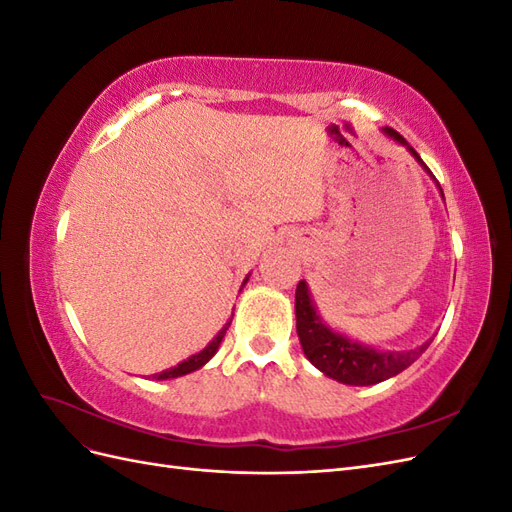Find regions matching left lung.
<instances>
[{
    "label": "left lung",
    "mask_w": 512,
    "mask_h": 512,
    "mask_svg": "<svg viewBox=\"0 0 512 512\" xmlns=\"http://www.w3.org/2000/svg\"><path fill=\"white\" fill-rule=\"evenodd\" d=\"M382 132L386 136H391L399 145L408 147V151L416 158V162L431 175V170L425 166L421 156H418V153L408 145L404 136L395 132L393 128H384ZM294 312H297L299 342L303 346V352L309 359V363L318 367L324 376L350 386H369V384H378L382 380L397 376L399 371L410 367L433 342L431 337L423 346H418L414 350H404V352H382L376 348L363 346L359 342H352V339H348L346 335L333 331L329 324L318 316L312 294H309V288L303 280L297 286V294H294Z\"/></svg>",
    "instance_id": "obj_1"
}]
</instances>
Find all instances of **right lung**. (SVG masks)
<instances>
[{
	"mask_svg": "<svg viewBox=\"0 0 512 512\" xmlns=\"http://www.w3.org/2000/svg\"><path fill=\"white\" fill-rule=\"evenodd\" d=\"M250 280V275L245 277L243 280V286H245V282ZM230 327V320L224 324V329L215 335L213 339H211V344L207 346V348H203L200 350L198 354H192L190 359H185V361H181L179 365H175V367H170V369H164V371H160V374H153L151 378L153 380H170V378H179V376H185V374H192V371H196V369H200L203 367L205 363H209L211 361V356L218 352V348H220V344H222V339H224V335H226V329Z\"/></svg>",
	"mask_w": 512,
	"mask_h": 512,
	"instance_id": "right-lung-1",
	"label": "right lung"
}]
</instances>
